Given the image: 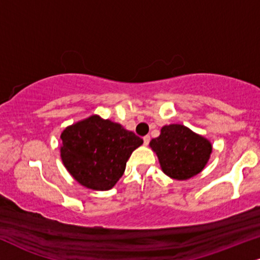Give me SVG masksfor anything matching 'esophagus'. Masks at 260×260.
Here are the masks:
<instances>
[{
  "label": "esophagus",
  "mask_w": 260,
  "mask_h": 260,
  "mask_svg": "<svg viewBox=\"0 0 260 260\" xmlns=\"http://www.w3.org/2000/svg\"><path fill=\"white\" fill-rule=\"evenodd\" d=\"M149 141H150V137H149L148 135H147V136H145V137H143V143H145V146H148Z\"/></svg>",
  "instance_id": "1"
}]
</instances>
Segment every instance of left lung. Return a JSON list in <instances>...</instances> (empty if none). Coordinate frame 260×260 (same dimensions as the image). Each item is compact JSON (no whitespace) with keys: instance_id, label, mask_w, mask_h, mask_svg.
I'll return each instance as SVG.
<instances>
[{"instance_id":"obj_1","label":"left lung","mask_w":260,"mask_h":260,"mask_svg":"<svg viewBox=\"0 0 260 260\" xmlns=\"http://www.w3.org/2000/svg\"><path fill=\"white\" fill-rule=\"evenodd\" d=\"M149 146L158 155L162 172L178 181L200 174L212 153L210 141L181 124L162 126Z\"/></svg>"}]
</instances>
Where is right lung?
Returning <instances> with one entry per match:
<instances>
[{
	"label": "right lung",
	"mask_w": 260,
	"mask_h": 260,
	"mask_svg": "<svg viewBox=\"0 0 260 260\" xmlns=\"http://www.w3.org/2000/svg\"><path fill=\"white\" fill-rule=\"evenodd\" d=\"M60 139L66 170L79 184L92 190L113 188L131 153L143 143L133 131L99 115L67 126Z\"/></svg>",
	"instance_id": "add662e5"
}]
</instances>
